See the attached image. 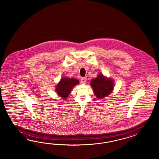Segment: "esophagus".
Listing matches in <instances>:
<instances>
[{
    "mask_svg": "<svg viewBox=\"0 0 159 159\" xmlns=\"http://www.w3.org/2000/svg\"><path fill=\"white\" fill-rule=\"evenodd\" d=\"M80 82L83 84H86L87 82L86 77H82L81 80H80Z\"/></svg>",
    "mask_w": 159,
    "mask_h": 159,
    "instance_id": "esophagus-1",
    "label": "esophagus"
}]
</instances>
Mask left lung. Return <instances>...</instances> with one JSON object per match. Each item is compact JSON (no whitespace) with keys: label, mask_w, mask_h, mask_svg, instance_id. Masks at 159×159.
Segmentation results:
<instances>
[{"label":"left lung","mask_w":159,"mask_h":159,"mask_svg":"<svg viewBox=\"0 0 159 159\" xmlns=\"http://www.w3.org/2000/svg\"><path fill=\"white\" fill-rule=\"evenodd\" d=\"M90 85L97 98L101 99L108 96L114 89V81L102 74H98L96 79L91 80Z\"/></svg>","instance_id":"left-lung-1"}]
</instances>
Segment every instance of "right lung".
Here are the masks:
<instances>
[{"label": "right lung", "instance_id": "obj_1", "mask_svg": "<svg viewBox=\"0 0 159 159\" xmlns=\"http://www.w3.org/2000/svg\"><path fill=\"white\" fill-rule=\"evenodd\" d=\"M79 81L75 78L62 77L56 86V92L60 97L67 98L73 87L79 84Z\"/></svg>", "mask_w": 159, "mask_h": 159}]
</instances>
